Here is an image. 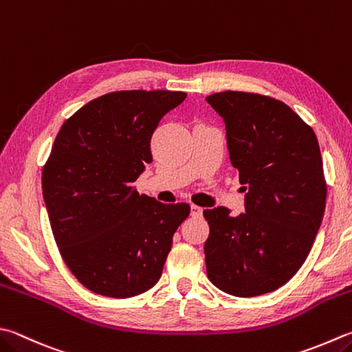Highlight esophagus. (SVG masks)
<instances>
[{
  "label": "esophagus",
  "instance_id": "1",
  "mask_svg": "<svg viewBox=\"0 0 352 352\" xmlns=\"http://www.w3.org/2000/svg\"><path fill=\"white\" fill-rule=\"evenodd\" d=\"M202 208L197 207V205H191V216L193 217H201L202 216Z\"/></svg>",
  "mask_w": 352,
  "mask_h": 352
}]
</instances>
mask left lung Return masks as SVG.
<instances>
[{
  "instance_id": "8db88e82",
  "label": "left lung",
  "mask_w": 352,
  "mask_h": 352,
  "mask_svg": "<svg viewBox=\"0 0 352 352\" xmlns=\"http://www.w3.org/2000/svg\"><path fill=\"white\" fill-rule=\"evenodd\" d=\"M222 116L230 161L245 185V213L204 210L211 283L237 297L271 293L307 261L320 228L327 181L313 129L287 104L248 91L205 98Z\"/></svg>"
}]
</instances>
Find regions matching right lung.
I'll use <instances>...</instances> for the list:
<instances>
[{"label":"right lung","instance_id":"right-lung-1","mask_svg":"<svg viewBox=\"0 0 352 352\" xmlns=\"http://www.w3.org/2000/svg\"><path fill=\"white\" fill-rule=\"evenodd\" d=\"M187 94L121 90L73 113L43 168V196L63 261L85 288L125 299L162 274L190 205L139 195L133 182L151 162L159 121Z\"/></svg>","mask_w":352,"mask_h":352}]
</instances>
